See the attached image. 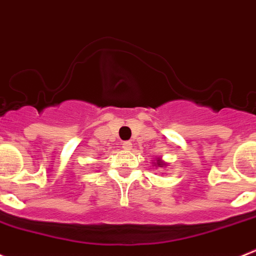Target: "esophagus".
I'll return each instance as SVG.
<instances>
[{
	"label": "esophagus",
	"mask_w": 256,
	"mask_h": 256,
	"mask_svg": "<svg viewBox=\"0 0 256 256\" xmlns=\"http://www.w3.org/2000/svg\"><path fill=\"white\" fill-rule=\"evenodd\" d=\"M131 146H132L131 142H124V143H122V148H124L125 150H130Z\"/></svg>",
	"instance_id": "esophagus-1"
}]
</instances>
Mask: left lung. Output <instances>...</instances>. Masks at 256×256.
<instances>
[{
	"label": "left lung",
	"mask_w": 256,
	"mask_h": 256,
	"mask_svg": "<svg viewBox=\"0 0 256 256\" xmlns=\"http://www.w3.org/2000/svg\"><path fill=\"white\" fill-rule=\"evenodd\" d=\"M153 166H156V168H166L168 166V164H166L164 160L161 158V157H156V162H152Z\"/></svg>",
	"instance_id": "8db88e82"
}]
</instances>
